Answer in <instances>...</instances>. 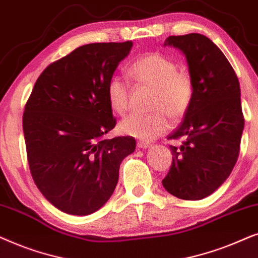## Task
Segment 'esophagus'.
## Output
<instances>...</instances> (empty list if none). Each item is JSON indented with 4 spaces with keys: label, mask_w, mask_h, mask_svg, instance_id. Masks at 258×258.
I'll return each mask as SVG.
<instances>
[{
    "label": "esophagus",
    "mask_w": 258,
    "mask_h": 258,
    "mask_svg": "<svg viewBox=\"0 0 258 258\" xmlns=\"http://www.w3.org/2000/svg\"><path fill=\"white\" fill-rule=\"evenodd\" d=\"M137 146H138L139 149H147V147L151 146V144L144 142V140H140V142L137 143Z\"/></svg>",
    "instance_id": "obj_1"
}]
</instances>
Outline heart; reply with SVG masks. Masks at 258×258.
Instances as JSON below:
<instances>
[{
	"mask_svg": "<svg viewBox=\"0 0 258 258\" xmlns=\"http://www.w3.org/2000/svg\"><path fill=\"white\" fill-rule=\"evenodd\" d=\"M137 84L152 89L149 114H131L121 120L119 131L125 136L152 140L169 130L167 115L177 121L186 114L194 99V81L187 72L178 71L177 63L161 53H150L137 59L128 68ZM111 109L123 114L128 109V85L113 77L106 86Z\"/></svg>",
	"mask_w": 258,
	"mask_h": 258,
	"instance_id": "1",
	"label": "heart"
}]
</instances>
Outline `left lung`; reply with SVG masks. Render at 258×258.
Instances as JSON below:
<instances>
[{"label": "left lung", "instance_id": "obj_1", "mask_svg": "<svg viewBox=\"0 0 258 258\" xmlns=\"http://www.w3.org/2000/svg\"><path fill=\"white\" fill-rule=\"evenodd\" d=\"M186 56L194 81V99L185 118L167 139L172 165L163 179L167 192L198 201L215 192L230 176L239 154L244 116L238 78L223 51L202 34L169 36Z\"/></svg>", "mask_w": 258, "mask_h": 258}]
</instances>
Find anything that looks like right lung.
I'll return each instance as SVG.
<instances>
[{
  "instance_id": "right-lung-1",
  "label": "right lung",
  "mask_w": 258,
  "mask_h": 258,
  "mask_svg": "<svg viewBox=\"0 0 258 258\" xmlns=\"http://www.w3.org/2000/svg\"><path fill=\"white\" fill-rule=\"evenodd\" d=\"M131 41L85 44L50 63L34 85L23 112L27 159L34 183L70 215L99 210L111 197L133 137L102 139L114 128L106 86Z\"/></svg>"
}]
</instances>
